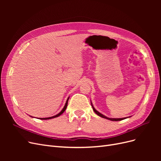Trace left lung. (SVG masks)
<instances>
[{
	"mask_svg": "<svg viewBox=\"0 0 161 161\" xmlns=\"http://www.w3.org/2000/svg\"><path fill=\"white\" fill-rule=\"evenodd\" d=\"M91 106H92V109H93V111H95V113L97 115H98L99 116L101 117V118H103L108 119L111 120V121H121V120H123V119H126V118H130V117H127V118H108V117H106L105 115H103L102 114H101L100 112H99L98 111H97V110L95 109L93 105H92V103L91 101Z\"/></svg>",
	"mask_w": 161,
	"mask_h": 161,
	"instance_id": "8db88e82",
	"label": "left lung"
}]
</instances>
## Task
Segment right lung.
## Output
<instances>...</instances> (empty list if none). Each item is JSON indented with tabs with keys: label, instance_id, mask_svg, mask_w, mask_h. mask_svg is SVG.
<instances>
[{
	"label": "right lung",
	"instance_id": "right-lung-1",
	"mask_svg": "<svg viewBox=\"0 0 161 161\" xmlns=\"http://www.w3.org/2000/svg\"><path fill=\"white\" fill-rule=\"evenodd\" d=\"M69 97H69V98L67 99V100H66V103H65V105H64V108H63V109H62V111L60 112L59 114H58L57 115H53V116H52V117H49V118H40V119H52V118H57V117H58V116H60V115H62L63 113H64V111L66 110V108H67V105H68V101H69ZM32 118H33V117H32Z\"/></svg>",
	"mask_w": 161,
	"mask_h": 161
}]
</instances>
